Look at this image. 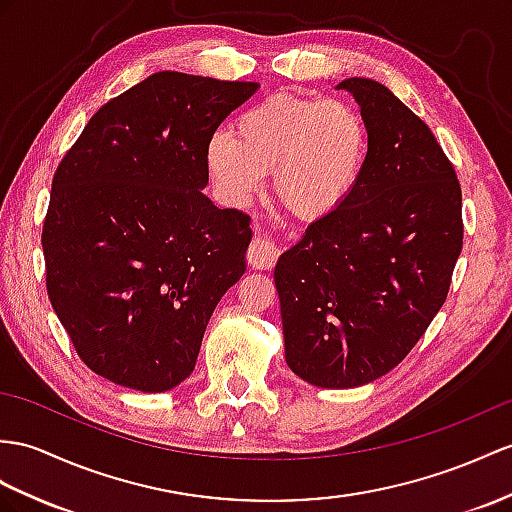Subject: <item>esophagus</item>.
I'll use <instances>...</instances> for the list:
<instances>
[{
  "mask_svg": "<svg viewBox=\"0 0 512 512\" xmlns=\"http://www.w3.org/2000/svg\"><path fill=\"white\" fill-rule=\"evenodd\" d=\"M280 256V247L267 236H256L247 249V263L252 269H271Z\"/></svg>",
  "mask_w": 512,
  "mask_h": 512,
  "instance_id": "obj_1",
  "label": "esophagus"
}]
</instances>
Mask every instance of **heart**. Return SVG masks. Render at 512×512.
<instances>
[{
  "mask_svg": "<svg viewBox=\"0 0 512 512\" xmlns=\"http://www.w3.org/2000/svg\"><path fill=\"white\" fill-rule=\"evenodd\" d=\"M369 149L360 110L339 97L273 95L243 110L234 130L210 136V178L247 206L271 173L273 193L299 219H319L356 189Z\"/></svg>",
  "mask_w": 512,
  "mask_h": 512,
  "instance_id": "obj_1",
  "label": "heart"
}]
</instances>
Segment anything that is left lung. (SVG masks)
<instances>
[{
  "instance_id": "left-lung-1",
  "label": "left lung",
  "mask_w": 512,
  "mask_h": 512,
  "mask_svg": "<svg viewBox=\"0 0 512 512\" xmlns=\"http://www.w3.org/2000/svg\"><path fill=\"white\" fill-rule=\"evenodd\" d=\"M369 134L354 193L278 258L284 356L321 389L382 378L439 313L463 249L460 184L432 130L384 84L347 78Z\"/></svg>"
}]
</instances>
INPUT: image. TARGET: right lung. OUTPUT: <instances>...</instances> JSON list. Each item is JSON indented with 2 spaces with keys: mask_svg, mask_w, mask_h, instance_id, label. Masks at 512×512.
Here are the masks:
<instances>
[{
  "mask_svg": "<svg viewBox=\"0 0 512 512\" xmlns=\"http://www.w3.org/2000/svg\"><path fill=\"white\" fill-rule=\"evenodd\" d=\"M256 91L154 73L99 108L58 165L41 239L47 295L97 376L162 393L193 373L252 241L247 215L202 193L206 147Z\"/></svg>",
  "mask_w": 512,
  "mask_h": 512,
  "instance_id": "obj_1",
  "label": "right lung"
}]
</instances>
